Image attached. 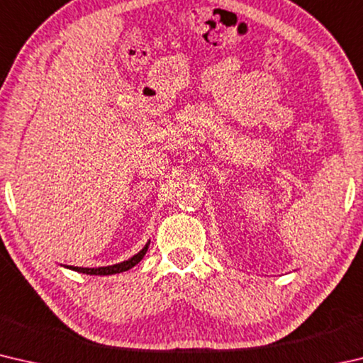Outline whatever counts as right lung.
<instances>
[{
	"instance_id": "add662e5",
	"label": "right lung",
	"mask_w": 363,
	"mask_h": 363,
	"mask_svg": "<svg viewBox=\"0 0 363 363\" xmlns=\"http://www.w3.org/2000/svg\"><path fill=\"white\" fill-rule=\"evenodd\" d=\"M149 245L150 242L145 245V247L139 251L138 255H134L131 259L128 261H123L120 264H113V266H107V267H75V266H67L72 270H77V272H82V274H88V275H112V274H120V272H125V270H130L131 267L136 266V264L143 259L144 255L147 253V250H149Z\"/></svg>"
}]
</instances>
